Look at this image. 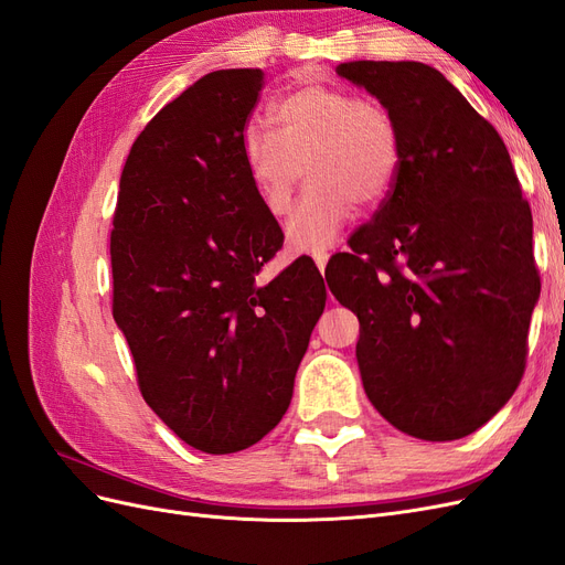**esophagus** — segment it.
Masks as SVG:
<instances>
[{
  "instance_id": "1",
  "label": "esophagus",
  "mask_w": 565,
  "mask_h": 565,
  "mask_svg": "<svg viewBox=\"0 0 565 565\" xmlns=\"http://www.w3.org/2000/svg\"><path fill=\"white\" fill-rule=\"evenodd\" d=\"M313 259H316V266L320 270H324V266H328V262H330V252H316Z\"/></svg>"
}]
</instances>
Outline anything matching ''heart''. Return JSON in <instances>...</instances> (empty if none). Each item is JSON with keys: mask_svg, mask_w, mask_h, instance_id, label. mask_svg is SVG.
<instances>
[{"mask_svg": "<svg viewBox=\"0 0 565 565\" xmlns=\"http://www.w3.org/2000/svg\"><path fill=\"white\" fill-rule=\"evenodd\" d=\"M280 131L252 119L243 131V156L264 207L282 216L309 169L285 237L295 252L328 249L355 202L377 204L396 183L401 129L391 110L344 87L306 84L276 106Z\"/></svg>", "mask_w": 565, "mask_h": 565, "instance_id": "heart-1", "label": "heart"}]
</instances>
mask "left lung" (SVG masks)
<instances>
[{"mask_svg": "<svg viewBox=\"0 0 565 565\" xmlns=\"http://www.w3.org/2000/svg\"><path fill=\"white\" fill-rule=\"evenodd\" d=\"M337 73L396 117L403 156L324 280L361 320L355 358L377 413L422 440L465 438L525 370L540 297L530 204L498 129L436 67L351 61Z\"/></svg>", "mask_w": 565, "mask_h": 565, "instance_id": "obj_1", "label": "left lung"}]
</instances>
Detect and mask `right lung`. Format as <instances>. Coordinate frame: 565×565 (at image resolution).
I'll use <instances>...</instances> for the list:
<instances>
[{"label":"right lung","mask_w":565,"mask_h":565,"mask_svg":"<svg viewBox=\"0 0 565 565\" xmlns=\"http://www.w3.org/2000/svg\"><path fill=\"white\" fill-rule=\"evenodd\" d=\"M262 87L233 67L167 104L129 150L113 216V318L141 396L207 455L276 429L328 299L309 259L256 280L285 241L243 156Z\"/></svg>","instance_id":"1"}]
</instances>
